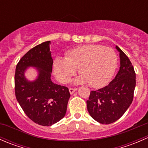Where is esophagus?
I'll use <instances>...</instances> for the list:
<instances>
[{
    "label": "esophagus",
    "instance_id": "esophagus-1",
    "mask_svg": "<svg viewBox=\"0 0 148 148\" xmlns=\"http://www.w3.org/2000/svg\"><path fill=\"white\" fill-rule=\"evenodd\" d=\"M69 90L70 94H73L76 90H77V89H76V88H69Z\"/></svg>",
    "mask_w": 148,
    "mask_h": 148
}]
</instances>
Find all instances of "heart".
Wrapping results in <instances>:
<instances>
[{"mask_svg": "<svg viewBox=\"0 0 148 148\" xmlns=\"http://www.w3.org/2000/svg\"><path fill=\"white\" fill-rule=\"evenodd\" d=\"M117 64V54L112 48L89 44L69 51L66 58H56L53 68L62 83L68 82L79 69L81 75L76 83L89 82L92 87L99 88L110 81Z\"/></svg>", "mask_w": 148, "mask_h": 148, "instance_id": "1", "label": "heart"}]
</instances>
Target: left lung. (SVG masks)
<instances>
[{"label":"left lung","instance_id":"1","mask_svg":"<svg viewBox=\"0 0 148 148\" xmlns=\"http://www.w3.org/2000/svg\"><path fill=\"white\" fill-rule=\"evenodd\" d=\"M120 52V67L108 85L90 92L86 107L91 117L101 124H111L120 118L133 100L136 85L134 67L129 58L116 46Z\"/></svg>","mask_w":148,"mask_h":148}]
</instances>
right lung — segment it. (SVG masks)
I'll use <instances>...</instances> for the list:
<instances>
[{
    "instance_id": "1",
    "label": "right lung",
    "mask_w": 148,
    "mask_h": 148,
    "mask_svg": "<svg viewBox=\"0 0 148 148\" xmlns=\"http://www.w3.org/2000/svg\"><path fill=\"white\" fill-rule=\"evenodd\" d=\"M50 41L36 46L20 59L15 73V94L25 114L33 122L51 126L62 120L66 112L70 93L66 86L53 83L51 79L53 59ZM37 68L39 75L28 81L24 73L28 67Z\"/></svg>"
}]
</instances>
